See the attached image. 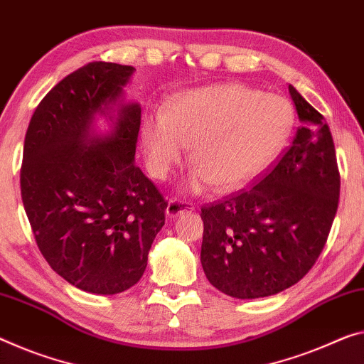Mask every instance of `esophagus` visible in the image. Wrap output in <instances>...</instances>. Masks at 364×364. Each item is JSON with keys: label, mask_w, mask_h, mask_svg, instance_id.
Wrapping results in <instances>:
<instances>
[{"label": "esophagus", "mask_w": 364, "mask_h": 364, "mask_svg": "<svg viewBox=\"0 0 364 364\" xmlns=\"http://www.w3.org/2000/svg\"><path fill=\"white\" fill-rule=\"evenodd\" d=\"M193 209H194V205L191 203H188V200L173 198L168 200V205H166V215H168L170 218H175L178 215H181L183 212H188Z\"/></svg>", "instance_id": "1"}]
</instances>
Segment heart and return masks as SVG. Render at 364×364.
Here are the masks:
<instances>
[{
	"label": "heart",
	"mask_w": 364,
	"mask_h": 364,
	"mask_svg": "<svg viewBox=\"0 0 364 364\" xmlns=\"http://www.w3.org/2000/svg\"><path fill=\"white\" fill-rule=\"evenodd\" d=\"M295 124L290 102L243 84H220L181 95L168 112L144 118L142 144L155 176L180 164L188 146L196 170L191 188L236 191L279 157Z\"/></svg>",
	"instance_id": "1"
}]
</instances>
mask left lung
<instances>
[{"label":"left lung","instance_id":"8db88e82","mask_svg":"<svg viewBox=\"0 0 364 364\" xmlns=\"http://www.w3.org/2000/svg\"><path fill=\"white\" fill-rule=\"evenodd\" d=\"M299 128L255 186L200 209V262L228 296L255 299L298 284L324 250L340 196V171L322 114L288 85Z\"/></svg>","mask_w":364,"mask_h":364}]
</instances>
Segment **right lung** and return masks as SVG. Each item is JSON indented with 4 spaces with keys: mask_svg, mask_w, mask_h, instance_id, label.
I'll use <instances>...</instances> for the list:
<instances>
[{
    "mask_svg": "<svg viewBox=\"0 0 364 364\" xmlns=\"http://www.w3.org/2000/svg\"><path fill=\"white\" fill-rule=\"evenodd\" d=\"M132 71L94 61L60 80L33 112L22 155L21 196L40 252L69 284L99 295L139 282L168 205L134 164L139 105L117 108L108 134L92 129Z\"/></svg>",
    "mask_w": 364,
    "mask_h": 364,
    "instance_id": "1",
    "label": "right lung"
}]
</instances>
